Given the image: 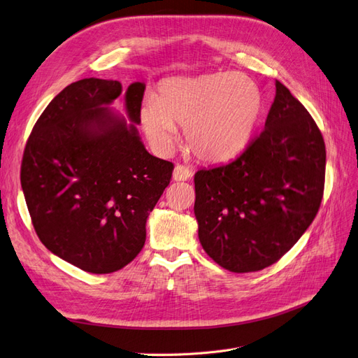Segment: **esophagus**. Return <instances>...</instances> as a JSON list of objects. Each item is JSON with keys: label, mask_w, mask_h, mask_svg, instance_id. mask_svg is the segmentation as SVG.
<instances>
[{"label": "esophagus", "mask_w": 358, "mask_h": 358, "mask_svg": "<svg viewBox=\"0 0 358 358\" xmlns=\"http://www.w3.org/2000/svg\"><path fill=\"white\" fill-rule=\"evenodd\" d=\"M192 176V171L187 167V166H182L178 164L173 170V180L176 182H182V180H188Z\"/></svg>", "instance_id": "1"}]
</instances>
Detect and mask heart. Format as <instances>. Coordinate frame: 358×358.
Instances as JSON below:
<instances>
[{"instance_id": "1", "label": "heart", "mask_w": 358, "mask_h": 358, "mask_svg": "<svg viewBox=\"0 0 358 358\" xmlns=\"http://www.w3.org/2000/svg\"><path fill=\"white\" fill-rule=\"evenodd\" d=\"M263 112L257 83L236 71L164 79L140 109V127L157 154L169 155L183 129L187 148L200 159L225 161L249 145Z\"/></svg>"}]
</instances>
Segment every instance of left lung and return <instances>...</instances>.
Instances as JSON below:
<instances>
[{
	"mask_svg": "<svg viewBox=\"0 0 358 358\" xmlns=\"http://www.w3.org/2000/svg\"><path fill=\"white\" fill-rule=\"evenodd\" d=\"M275 85L262 134L236 159L194 176L200 243L236 273L276 263L308 230L322 199L321 131L287 86Z\"/></svg>",
	"mask_w": 358,
	"mask_h": 358,
	"instance_id": "left-lung-1",
	"label": "left lung"
}]
</instances>
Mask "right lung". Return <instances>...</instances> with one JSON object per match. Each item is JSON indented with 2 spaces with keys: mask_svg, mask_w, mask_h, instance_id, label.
Returning a JSON list of instances; mask_svg holds the SVG:
<instances>
[{
  "mask_svg": "<svg viewBox=\"0 0 358 358\" xmlns=\"http://www.w3.org/2000/svg\"><path fill=\"white\" fill-rule=\"evenodd\" d=\"M145 88H127L125 119L112 107L122 94L117 80L74 82L49 103L25 146L20 183L36 233L85 272L133 262L171 179V162L150 155L138 134Z\"/></svg>",
  "mask_w": 358,
  "mask_h": 358,
  "instance_id": "obj_1",
  "label": "right lung"
}]
</instances>
